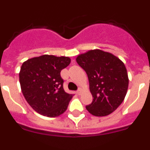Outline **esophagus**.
Instances as JSON below:
<instances>
[{"mask_svg":"<svg viewBox=\"0 0 150 150\" xmlns=\"http://www.w3.org/2000/svg\"><path fill=\"white\" fill-rule=\"evenodd\" d=\"M81 92H82V88H78V90L77 91H76V93H77V95H80V94H81Z\"/></svg>","mask_w":150,"mask_h":150,"instance_id":"esophagus-1","label":"esophagus"}]
</instances>
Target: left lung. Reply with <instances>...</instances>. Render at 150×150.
Here are the masks:
<instances>
[{"instance_id":"left-lung-1","label":"left lung","mask_w":150,"mask_h":150,"mask_svg":"<svg viewBox=\"0 0 150 150\" xmlns=\"http://www.w3.org/2000/svg\"><path fill=\"white\" fill-rule=\"evenodd\" d=\"M76 62L86 71L93 100L86 107L95 116H105L122 103L128 87L124 63L112 54L100 50L78 55Z\"/></svg>"}]
</instances>
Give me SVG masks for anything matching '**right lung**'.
Returning <instances> with one entry per match:
<instances>
[{
  "mask_svg": "<svg viewBox=\"0 0 150 150\" xmlns=\"http://www.w3.org/2000/svg\"><path fill=\"white\" fill-rule=\"evenodd\" d=\"M70 63L69 57L43 55L22 64L19 72L21 89L36 112L48 117L65 112L73 95L64 90L61 71Z\"/></svg>",
  "mask_w": 150,
  "mask_h": 150,
  "instance_id": "obj_1",
  "label": "right lung"
}]
</instances>
